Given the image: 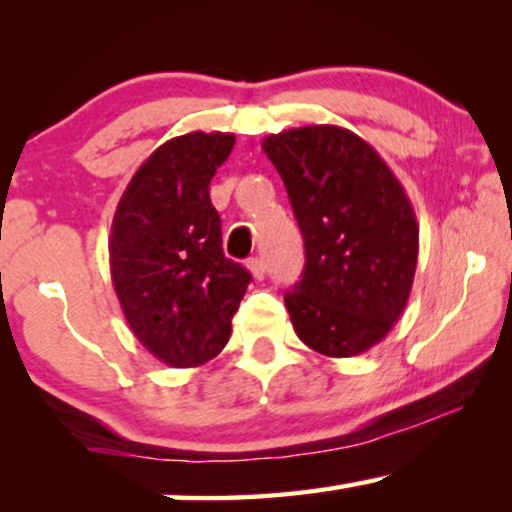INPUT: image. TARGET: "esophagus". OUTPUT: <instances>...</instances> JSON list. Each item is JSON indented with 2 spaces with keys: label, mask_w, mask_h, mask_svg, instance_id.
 Segmentation results:
<instances>
[{
  "label": "esophagus",
  "mask_w": 512,
  "mask_h": 512,
  "mask_svg": "<svg viewBox=\"0 0 512 512\" xmlns=\"http://www.w3.org/2000/svg\"><path fill=\"white\" fill-rule=\"evenodd\" d=\"M247 268H249L251 275H254V279H263L265 277L263 258H251V261L247 263Z\"/></svg>",
  "instance_id": "34e87169"
}]
</instances>
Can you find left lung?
I'll use <instances>...</instances> for the list:
<instances>
[{"mask_svg":"<svg viewBox=\"0 0 512 512\" xmlns=\"http://www.w3.org/2000/svg\"><path fill=\"white\" fill-rule=\"evenodd\" d=\"M305 240V270L284 296L293 331L331 359L368 352L408 305L419 226L401 181L373 146L338 125L268 135Z\"/></svg>","mask_w":512,"mask_h":512,"instance_id":"1","label":"left lung"}]
</instances>
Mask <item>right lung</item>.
I'll list each match as a JSON object with an SVG mask.
<instances>
[{"instance_id": "add662e5", "label": "right lung", "mask_w": 512, "mask_h": 512, "mask_svg": "<svg viewBox=\"0 0 512 512\" xmlns=\"http://www.w3.org/2000/svg\"><path fill=\"white\" fill-rule=\"evenodd\" d=\"M235 146L230 132L160 144L132 174L109 235L111 282L130 331L172 368L221 354L251 275L223 256L209 181Z\"/></svg>"}]
</instances>
